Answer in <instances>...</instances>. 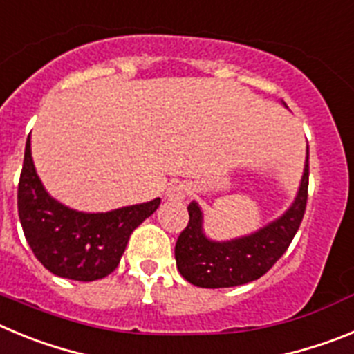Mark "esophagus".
Returning <instances> with one entry per match:
<instances>
[{
    "instance_id": "obj_1",
    "label": "esophagus",
    "mask_w": 354,
    "mask_h": 354,
    "mask_svg": "<svg viewBox=\"0 0 354 354\" xmlns=\"http://www.w3.org/2000/svg\"><path fill=\"white\" fill-rule=\"evenodd\" d=\"M187 193H189V187L183 183L170 184V187L167 189V196L170 200H174V202H183L187 196Z\"/></svg>"
}]
</instances>
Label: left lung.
<instances>
[{
	"mask_svg": "<svg viewBox=\"0 0 354 354\" xmlns=\"http://www.w3.org/2000/svg\"><path fill=\"white\" fill-rule=\"evenodd\" d=\"M308 198V161L292 207L268 227L241 239L214 243L202 232V211L187 205L189 221L175 243L177 270L187 282L204 289H221L253 282L266 274L287 252L301 225Z\"/></svg>",
	"mask_w": 354,
	"mask_h": 354,
	"instance_id": "8db88e82",
	"label": "left lung"
}]
</instances>
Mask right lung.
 <instances>
[{
	"label": "right lung",
	"mask_w": 354,
	"mask_h": 354,
	"mask_svg": "<svg viewBox=\"0 0 354 354\" xmlns=\"http://www.w3.org/2000/svg\"><path fill=\"white\" fill-rule=\"evenodd\" d=\"M161 204V198L117 211L84 214L46 193L31 159L30 136L17 187V211L31 252L53 274L93 282L117 270L131 234Z\"/></svg>",
	"instance_id": "obj_1"
}]
</instances>
